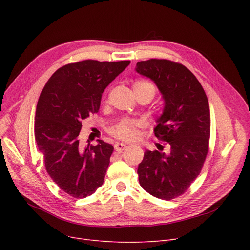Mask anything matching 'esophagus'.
<instances>
[{"label": "esophagus", "mask_w": 250, "mask_h": 250, "mask_svg": "<svg viewBox=\"0 0 250 250\" xmlns=\"http://www.w3.org/2000/svg\"><path fill=\"white\" fill-rule=\"evenodd\" d=\"M125 148H126V145L123 143H116L114 145V150L116 152H123Z\"/></svg>", "instance_id": "34e87169"}]
</instances>
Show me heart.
<instances>
[{"instance_id": "1", "label": "heart", "mask_w": 250, "mask_h": 250, "mask_svg": "<svg viewBox=\"0 0 250 250\" xmlns=\"http://www.w3.org/2000/svg\"><path fill=\"white\" fill-rule=\"evenodd\" d=\"M133 89L135 92V95L146 93L149 94L152 98L155 95L156 88L155 86L148 82V81H136L133 84ZM138 127L139 124L133 120H125L114 125L111 129L112 135L121 140L125 141H132L138 137Z\"/></svg>"}]
</instances>
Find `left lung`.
<instances>
[{
	"mask_svg": "<svg viewBox=\"0 0 250 250\" xmlns=\"http://www.w3.org/2000/svg\"><path fill=\"white\" fill-rule=\"evenodd\" d=\"M136 71L150 78L164 98V109L154 128L170 152L149 151L139 164L141 187L155 198L169 201L185 193L201 173L208 152L211 116L201 83L185 65L151 59L137 62Z\"/></svg>",
	"mask_w": 250,
	"mask_h": 250,
	"instance_id": "1",
	"label": "left lung"
}]
</instances>
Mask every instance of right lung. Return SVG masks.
<instances>
[{
    "label": "right lung",
    "instance_id": "add662e5",
    "mask_svg": "<svg viewBox=\"0 0 250 250\" xmlns=\"http://www.w3.org/2000/svg\"><path fill=\"white\" fill-rule=\"evenodd\" d=\"M129 61L86 60L57 70L39 96L34 123L37 148L48 175L75 199H84L103 185L113 147L98 140L83 148L82 122L97 113L101 97Z\"/></svg>",
    "mask_w": 250,
    "mask_h": 250
}]
</instances>
